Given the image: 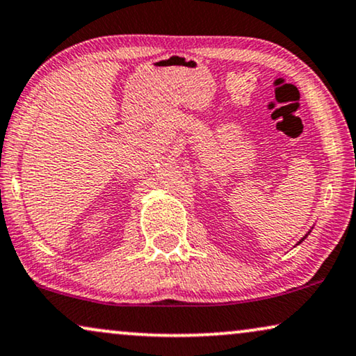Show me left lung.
<instances>
[{
    "instance_id": "obj_1",
    "label": "left lung",
    "mask_w": 356,
    "mask_h": 356,
    "mask_svg": "<svg viewBox=\"0 0 356 356\" xmlns=\"http://www.w3.org/2000/svg\"><path fill=\"white\" fill-rule=\"evenodd\" d=\"M309 233H310V232H309ZM309 233H307V235H309ZM307 235H305V236H304V238H302V240H300V241H299V243H298V245H300V243H302V241H304V240H305V238H307Z\"/></svg>"
}]
</instances>
